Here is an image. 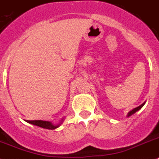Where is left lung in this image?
<instances>
[{
	"label": "left lung",
	"instance_id": "obj_1",
	"mask_svg": "<svg viewBox=\"0 0 159 159\" xmlns=\"http://www.w3.org/2000/svg\"><path fill=\"white\" fill-rule=\"evenodd\" d=\"M145 104H146V102H144V103H143V104H141V105H139V106H138V107H137V108H134V109H132V110H131V111H129V112H128V114H127V117H129V116H132L133 114H134V113H135V112H138V110H140L141 108H142V107L144 106Z\"/></svg>",
	"mask_w": 159,
	"mask_h": 159
}]
</instances>
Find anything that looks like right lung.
I'll list each match as a JSON object with an SVG mask.
<instances>
[{"mask_svg":"<svg viewBox=\"0 0 159 159\" xmlns=\"http://www.w3.org/2000/svg\"><path fill=\"white\" fill-rule=\"evenodd\" d=\"M64 119L65 117H63V118L60 120V122H59V124H53L51 121H48V120H25V121L30 123V124L34 125L39 126V127H41V128L47 129H55L59 128V126L61 125V124L63 123Z\"/></svg>","mask_w":159,"mask_h":159,"instance_id":"right-lung-1","label":"right lung"}]
</instances>
